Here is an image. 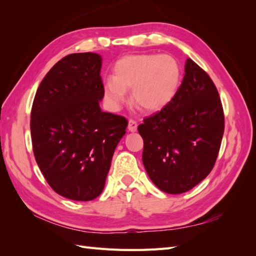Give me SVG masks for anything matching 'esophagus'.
I'll use <instances>...</instances> for the list:
<instances>
[{
  "mask_svg": "<svg viewBox=\"0 0 256 256\" xmlns=\"http://www.w3.org/2000/svg\"><path fill=\"white\" fill-rule=\"evenodd\" d=\"M137 127H138L137 122L132 120V119H130V120L128 122V130H129V132H137Z\"/></svg>",
  "mask_w": 256,
  "mask_h": 256,
  "instance_id": "1",
  "label": "esophagus"
}]
</instances>
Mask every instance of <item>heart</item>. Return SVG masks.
Wrapping results in <instances>:
<instances>
[{
	"label": "heart",
	"mask_w": 256,
	"mask_h": 256,
	"mask_svg": "<svg viewBox=\"0 0 256 256\" xmlns=\"http://www.w3.org/2000/svg\"><path fill=\"white\" fill-rule=\"evenodd\" d=\"M182 69L170 54L126 56L112 68V76L104 83V96L112 110H118L132 90L130 100L144 112L166 107L178 94Z\"/></svg>",
	"instance_id": "1"
}]
</instances>
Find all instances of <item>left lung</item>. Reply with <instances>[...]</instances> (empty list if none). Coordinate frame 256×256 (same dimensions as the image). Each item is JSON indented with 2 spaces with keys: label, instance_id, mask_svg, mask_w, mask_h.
<instances>
[{
  "label": "left lung",
  "instance_id": "1",
  "mask_svg": "<svg viewBox=\"0 0 256 256\" xmlns=\"http://www.w3.org/2000/svg\"><path fill=\"white\" fill-rule=\"evenodd\" d=\"M224 130L218 90L188 58L174 100L138 127L142 162L153 184L168 194H182L200 183L214 166Z\"/></svg>",
  "mask_w": 256,
  "mask_h": 256
}]
</instances>
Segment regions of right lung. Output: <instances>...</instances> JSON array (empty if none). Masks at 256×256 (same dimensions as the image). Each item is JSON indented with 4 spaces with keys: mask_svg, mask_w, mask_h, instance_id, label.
Instances as JSON below:
<instances>
[{
    "mask_svg": "<svg viewBox=\"0 0 256 256\" xmlns=\"http://www.w3.org/2000/svg\"><path fill=\"white\" fill-rule=\"evenodd\" d=\"M102 56H66L42 78L34 98L30 132L39 168L56 194L88 202L103 192L127 120L102 112Z\"/></svg>",
    "mask_w": 256,
    "mask_h": 256,
    "instance_id": "add662e5",
    "label": "right lung"
}]
</instances>
